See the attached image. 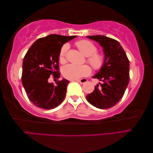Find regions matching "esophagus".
Segmentation results:
<instances>
[{
	"label": "esophagus",
	"mask_w": 153,
	"mask_h": 153,
	"mask_svg": "<svg viewBox=\"0 0 153 153\" xmlns=\"http://www.w3.org/2000/svg\"><path fill=\"white\" fill-rule=\"evenodd\" d=\"M78 81L79 82H80V83L81 84H83V83H85V82H86L87 81V79H80V80H78Z\"/></svg>",
	"instance_id": "34e87169"
}]
</instances>
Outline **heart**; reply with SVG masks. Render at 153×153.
<instances>
[{"mask_svg":"<svg viewBox=\"0 0 153 153\" xmlns=\"http://www.w3.org/2000/svg\"><path fill=\"white\" fill-rule=\"evenodd\" d=\"M76 46L85 56H87V62L94 71H99L104 67L106 62V57L102 53L97 52V47L93 42L87 40H81L76 42ZM69 49L68 44H64L60 49L59 62L64 64L66 62V54ZM91 73V68L87 65L68 64L62 68V74L69 80H77L82 77L88 76Z\"/></svg>","mask_w":153,"mask_h":153,"instance_id":"heart-1","label":"heart"}]
</instances>
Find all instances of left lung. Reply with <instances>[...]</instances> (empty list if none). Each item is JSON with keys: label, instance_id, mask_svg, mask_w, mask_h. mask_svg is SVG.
<instances>
[{"label": "left lung", "instance_id": "obj_1", "mask_svg": "<svg viewBox=\"0 0 153 153\" xmlns=\"http://www.w3.org/2000/svg\"><path fill=\"white\" fill-rule=\"evenodd\" d=\"M103 47L106 57L104 67L93 76L102 81L95 86L87 100L95 107L107 109L122 99L129 82V61L121 44L115 39L102 35L88 36Z\"/></svg>", "mask_w": 153, "mask_h": 153}]
</instances>
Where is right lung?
<instances>
[{"instance_id":"add662e5","label":"right lung","mask_w":153,"mask_h":153,"mask_svg":"<svg viewBox=\"0 0 153 153\" xmlns=\"http://www.w3.org/2000/svg\"><path fill=\"white\" fill-rule=\"evenodd\" d=\"M76 36L50 34L36 40L25 55L22 81L28 99L40 108L50 110L64 101L69 81L49 83V78L59 79V53L64 43Z\"/></svg>"}]
</instances>
